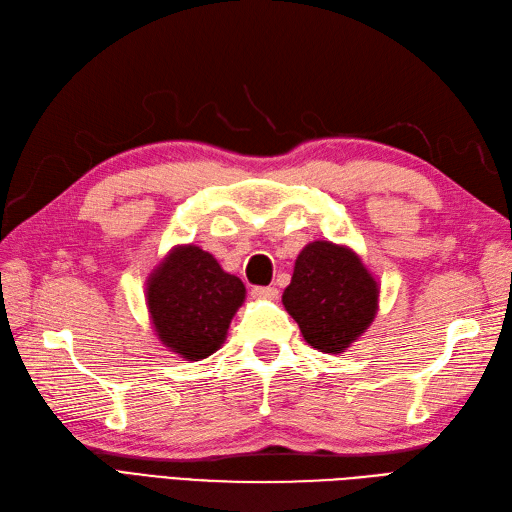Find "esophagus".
I'll return each mask as SVG.
<instances>
[{"label":"esophagus","mask_w":512,"mask_h":512,"mask_svg":"<svg viewBox=\"0 0 512 512\" xmlns=\"http://www.w3.org/2000/svg\"><path fill=\"white\" fill-rule=\"evenodd\" d=\"M251 295L255 300H276L278 289L276 287H253Z\"/></svg>","instance_id":"esophagus-1"}]
</instances>
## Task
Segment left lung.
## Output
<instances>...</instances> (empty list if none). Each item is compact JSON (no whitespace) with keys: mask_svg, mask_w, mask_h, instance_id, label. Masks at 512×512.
Returning a JSON list of instances; mask_svg holds the SVG:
<instances>
[{"mask_svg":"<svg viewBox=\"0 0 512 512\" xmlns=\"http://www.w3.org/2000/svg\"><path fill=\"white\" fill-rule=\"evenodd\" d=\"M381 285L351 246L308 242L295 259L283 306L304 340L321 353H344L378 312Z\"/></svg>","mask_w":512,"mask_h":512,"instance_id":"left-lung-1","label":"left lung"}]
</instances>
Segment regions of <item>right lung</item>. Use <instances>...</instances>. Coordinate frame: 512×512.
I'll list each match as a JSON object with an SVG mask.
<instances>
[{
	"label": "right lung",
	"mask_w": 512,
	"mask_h": 512,
	"mask_svg": "<svg viewBox=\"0 0 512 512\" xmlns=\"http://www.w3.org/2000/svg\"><path fill=\"white\" fill-rule=\"evenodd\" d=\"M146 308L157 340L187 361L219 351L246 287L195 244H176L146 278Z\"/></svg>",
	"instance_id": "right-lung-1"
}]
</instances>
